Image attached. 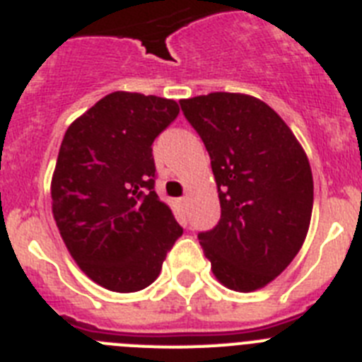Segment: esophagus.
Masks as SVG:
<instances>
[{
	"label": "esophagus",
	"instance_id": "34e87169",
	"mask_svg": "<svg viewBox=\"0 0 362 362\" xmlns=\"http://www.w3.org/2000/svg\"><path fill=\"white\" fill-rule=\"evenodd\" d=\"M177 204L181 206V209H187L188 206V197H181V199H177Z\"/></svg>",
	"mask_w": 362,
	"mask_h": 362
}]
</instances>
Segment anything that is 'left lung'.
Returning <instances> with one entry per match:
<instances>
[{"instance_id":"8db88e82","label":"left lung","mask_w":362,"mask_h":362,"mask_svg":"<svg viewBox=\"0 0 362 362\" xmlns=\"http://www.w3.org/2000/svg\"><path fill=\"white\" fill-rule=\"evenodd\" d=\"M209 150L221 219L199 243L223 286L255 292L288 267L305 243L313 179L305 148L264 101L239 92L181 99Z\"/></svg>"}]
</instances>
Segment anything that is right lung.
I'll list each match as a JSON object with an SVG mask.
<instances>
[{"label":"right lung","instance_id":"obj_1","mask_svg":"<svg viewBox=\"0 0 362 362\" xmlns=\"http://www.w3.org/2000/svg\"><path fill=\"white\" fill-rule=\"evenodd\" d=\"M177 114L174 99L117 90L63 137L50 183L54 221L83 274L110 292L152 284L183 233L153 192L152 143Z\"/></svg>","mask_w":362,"mask_h":362}]
</instances>
